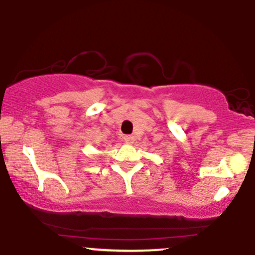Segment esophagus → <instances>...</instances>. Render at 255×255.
Returning <instances> with one entry per match:
<instances>
[{"label": "esophagus", "mask_w": 255, "mask_h": 255, "mask_svg": "<svg viewBox=\"0 0 255 255\" xmlns=\"http://www.w3.org/2000/svg\"><path fill=\"white\" fill-rule=\"evenodd\" d=\"M124 140H125L126 142H127V144H131V142H133V140H134V136H131V135H125Z\"/></svg>", "instance_id": "34e87169"}]
</instances>
